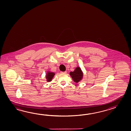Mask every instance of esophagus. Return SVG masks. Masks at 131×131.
I'll return each instance as SVG.
<instances>
[{
  "label": "esophagus",
  "mask_w": 131,
  "mask_h": 131,
  "mask_svg": "<svg viewBox=\"0 0 131 131\" xmlns=\"http://www.w3.org/2000/svg\"><path fill=\"white\" fill-rule=\"evenodd\" d=\"M67 72V71H65V72H61V73H66Z\"/></svg>",
  "instance_id": "1"
}]
</instances>
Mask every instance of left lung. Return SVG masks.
<instances>
[{
	"label": "left lung",
	"mask_w": 131,
	"mask_h": 131,
	"mask_svg": "<svg viewBox=\"0 0 131 131\" xmlns=\"http://www.w3.org/2000/svg\"><path fill=\"white\" fill-rule=\"evenodd\" d=\"M70 74L72 78V80L76 83L81 81L83 76V73L79 67H77L73 72H70Z\"/></svg>",
	"instance_id": "8db88e82"
}]
</instances>
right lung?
<instances>
[{"label": "right lung", "instance_id": "add662e5", "mask_svg": "<svg viewBox=\"0 0 131 131\" xmlns=\"http://www.w3.org/2000/svg\"><path fill=\"white\" fill-rule=\"evenodd\" d=\"M55 75V73L54 72H49L47 73L46 75V79L48 81H50L52 79L53 76Z\"/></svg>", "mask_w": 131, "mask_h": 131}]
</instances>
